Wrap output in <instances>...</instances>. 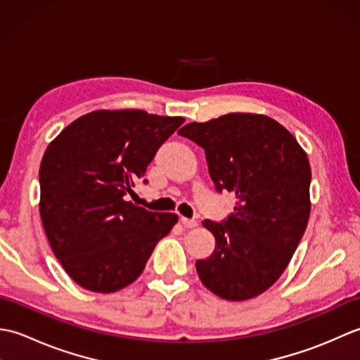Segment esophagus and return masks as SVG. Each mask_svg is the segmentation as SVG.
I'll return each instance as SVG.
<instances>
[{
    "label": "esophagus",
    "mask_w": 360,
    "mask_h": 360,
    "mask_svg": "<svg viewBox=\"0 0 360 360\" xmlns=\"http://www.w3.org/2000/svg\"><path fill=\"white\" fill-rule=\"evenodd\" d=\"M181 224L184 226L186 229H193V227L198 226V221H196V219H190V218L181 217Z\"/></svg>",
    "instance_id": "34e87169"
}]
</instances>
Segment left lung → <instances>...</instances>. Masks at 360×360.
Wrapping results in <instances>:
<instances>
[{"instance_id":"8db88e82","label":"left lung","mask_w":360,"mask_h":360,"mask_svg":"<svg viewBox=\"0 0 360 360\" xmlns=\"http://www.w3.org/2000/svg\"><path fill=\"white\" fill-rule=\"evenodd\" d=\"M178 134L205 151L218 192L235 195L223 224L202 221L215 250L198 259L210 292L229 302L263 294L285 272L308 226L311 167L295 137L264 114L231 112Z\"/></svg>"}]
</instances>
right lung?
Here are the masks:
<instances>
[{"mask_svg":"<svg viewBox=\"0 0 360 360\" xmlns=\"http://www.w3.org/2000/svg\"><path fill=\"white\" fill-rule=\"evenodd\" d=\"M184 117L142 110H98L75 119L40 164V217L66 274L93 292L111 294L142 274L174 213L127 201L155 153Z\"/></svg>","mask_w":360,"mask_h":360,"instance_id":"right-lung-1","label":"right lung"}]
</instances>
